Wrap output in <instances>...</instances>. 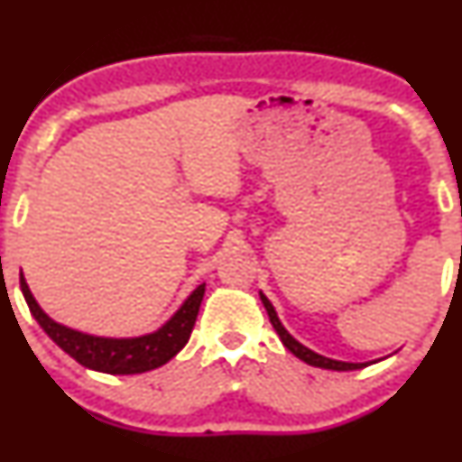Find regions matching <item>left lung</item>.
<instances>
[{
  "mask_svg": "<svg viewBox=\"0 0 462 462\" xmlns=\"http://www.w3.org/2000/svg\"><path fill=\"white\" fill-rule=\"evenodd\" d=\"M259 295H261V301H263L264 310H267L273 328H275V332L279 334L281 342H283V346L289 350V353H293L297 358H300V361L308 363L311 366H318V369H330V371H356V369H363V366H369L373 363H377V361H371V363H344V361H334V358H328V356H322V355L314 353V350H310L308 346H303L301 342H297L293 336L285 330V326L281 324L277 311H275V308H273V303L267 300V295H264L263 291H259Z\"/></svg>",
  "mask_w": 462,
  "mask_h": 462,
  "instance_id": "left-lung-1",
  "label": "left lung"
}]
</instances>
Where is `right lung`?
<instances>
[{"instance_id": "obj_1", "label": "right lung", "mask_w": 462, "mask_h": 462, "mask_svg": "<svg viewBox=\"0 0 462 462\" xmlns=\"http://www.w3.org/2000/svg\"><path fill=\"white\" fill-rule=\"evenodd\" d=\"M20 287L30 308V314L34 316L38 326L49 334V338L65 350L69 356L75 358L77 363L83 365L85 369L107 374L146 373L169 363L189 340L203 293H206V283L195 287L189 297L181 303V308L159 330L144 336H132V338H106V336L85 334L54 322L38 306L22 273Z\"/></svg>"}]
</instances>
